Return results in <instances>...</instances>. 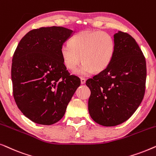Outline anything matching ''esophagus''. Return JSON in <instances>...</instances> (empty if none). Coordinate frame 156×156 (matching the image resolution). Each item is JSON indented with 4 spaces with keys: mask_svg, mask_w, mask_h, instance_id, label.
I'll use <instances>...</instances> for the list:
<instances>
[{
    "mask_svg": "<svg viewBox=\"0 0 156 156\" xmlns=\"http://www.w3.org/2000/svg\"><path fill=\"white\" fill-rule=\"evenodd\" d=\"M81 84H84L85 82H86V80H85L84 78H81Z\"/></svg>",
    "mask_w": 156,
    "mask_h": 156,
    "instance_id": "1",
    "label": "esophagus"
}]
</instances>
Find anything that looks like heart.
Masks as SVG:
<instances>
[{
	"instance_id": "b5f03b06",
	"label": "heart",
	"mask_w": 156,
	"mask_h": 156,
	"mask_svg": "<svg viewBox=\"0 0 156 156\" xmlns=\"http://www.w3.org/2000/svg\"><path fill=\"white\" fill-rule=\"evenodd\" d=\"M116 52L114 37L102 31L84 30L72 37L69 44L61 47L64 65L75 69L81 60L82 65L74 71L76 75L87 76L94 72H101L110 65Z\"/></svg>"
}]
</instances>
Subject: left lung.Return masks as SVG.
Listing matches in <instances>:
<instances>
[{"label": "left lung", "mask_w": 156, "mask_h": 156, "mask_svg": "<svg viewBox=\"0 0 156 156\" xmlns=\"http://www.w3.org/2000/svg\"><path fill=\"white\" fill-rule=\"evenodd\" d=\"M114 39L116 52L110 65L86 82L91 91L89 115L104 126L128 120L141 103L146 88V59L137 42L121 31Z\"/></svg>", "instance_id": "left-lung-1"}]
</instances>
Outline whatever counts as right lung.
<instances>
[{"instance_id": "right-lung-1", "label": "right lung", "mask_w": 156, "mask_h": 156, "mask_svg": "<svg viewBox=\"0 0 156 156\" xmlns=\"http://www.w3.org/2000/svg\"><path fill=\"white\" fill-rule=\"evenodd\" d=\"M74 33L55 26L33 30L14 52L15 101L20 112L38 124L52 125L60 120L80 85V78L69 75L60 54L61 47Z\"/></svg>"}]
</instances>
